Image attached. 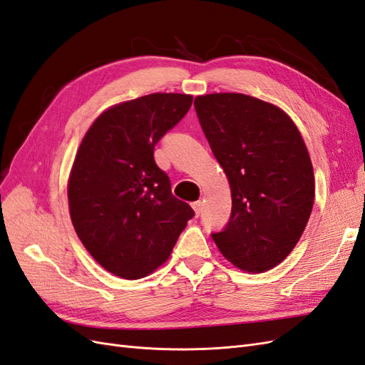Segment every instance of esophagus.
<instances>
[{"label": "esophagus", "instance_id": "34e87169", "mask_svg": "<svg viewBox=\"0 0 365 365\" xmlns=\"http://www.w3.org/2000/svg\"><path fill=\"white\" fill-rule=\"evenodd\" d=\"M192 210H194V212H195V216H199V214L202 212V202H200V200L194 202V203H192Z\"/></svg>", "mask_w": 365, "mask_h": 365}]
</instances>
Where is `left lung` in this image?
Wrapping results in <instances>:
<instances>
[{
  "mask_svg": "<svg viewBox=\"0 0 365 365\" xmlns=\"http://www.w3.org/2000/svg\"><path fill=\"white\" fill-rule=\"evenodd\" d=\"M194 106L231 190L230 222L212 239L242 272L272 269L292 253L313 210L304 138L285 110L245 93H207Z\"/></svg>",
  "mask_w": 365,
  "mask_h": 365,
  "instance_id": "obj_1",
  "label": "left lung"
}]
</instances>
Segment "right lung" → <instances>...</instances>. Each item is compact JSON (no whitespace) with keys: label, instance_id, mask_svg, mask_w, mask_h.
I'll return each mask as SVG.
<instances>
[{"label":"right lung","instance_id":"1","mask_svg":"<svg viewBox=\"0 0 365 365\" xmlns=\"http://www.w3.org/2000/svg\"><path fill=\"white\" fill-rule=\"evenodd\" d=\"M192 96L157 92L103 110L83 137L68 180L72 225L97 262L135 280L163 265L194 216L155 165L154 146Z\"/></svg>","mask_w":365,"mask_h":365}]
</instances>
